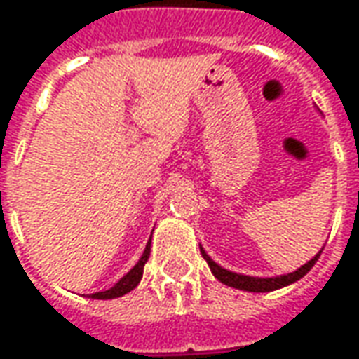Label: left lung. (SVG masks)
<instances>
[{
  "mask_svg": "<svg viewBox=\"0 0 359 359\" xmlns=\"http://www.w3.org/2000/svg\"><path fill=\"white\" fill-rule=\"evenodd\" d=\"M320 252H318L313 259H309L305 266H301L297 271L287 273V276H278V278H250V276H241V273H234V271H229V269L221 268V266H219V264H215V262L207 256V252L201 248V254H203V258L207 259V264H209V268H211L215 278L219 279L221 283H224V285H229V287L242 289V291H252V293L276 291V289L285 287V285H289V283H293V281L301 279L305 273H309V269L315 266V262L318 259V256H320Z\"/></svg>",
  "mask_w": 359,
  "mask_h": 359,
  "instance_id": "obj_1",
  "label": "left lung"
}]
</instances>
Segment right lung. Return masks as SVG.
I'll return each instance as SVG.
<instances>
[{
    "label": "right lung",
    "mask_w": 359,
    "mask_h": 359,
    "mask_svg": "<svg viewBox=\"0 0 359 359\" xmlns=\"http://www.w3.org/2000/svg\"><path fill=\"white\" fill-rule=\"evenodd\" d=\"M148 256H150V241H148L147 248H144V254L140 256V259L137 262V266L128 271L127 276L118 279L117 283L113 285L107 291H100V293H91V299H115V297H123L125 293L133 291L140 283L142 279V271H144V264L148 262Z\"/></svg>",
    "instance_id": "add662e5"
}]
</instances>
